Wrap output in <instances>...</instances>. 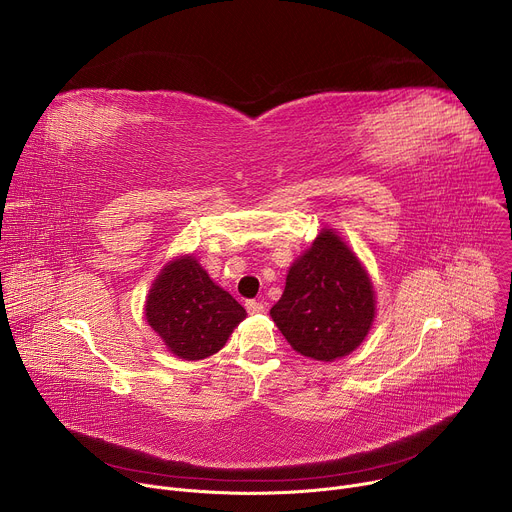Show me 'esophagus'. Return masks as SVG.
I'll return each instance as SVG.
<instances>
[{"mask_svg": "<svg viewBox=\"0 0 512 512\" xmlns=\"http://www.w3.org/2000/svg\"><path fill=\"white\" fill-rule=\"evenodd\" d=\"M245 306H247L249 314H263L265 312V306L261 302H255V300H249Z\"/></svg>", "mask_w": 512, "mask_h": 512, "instance_id": "34e87169", "label": "esophagus"}]
</instances>
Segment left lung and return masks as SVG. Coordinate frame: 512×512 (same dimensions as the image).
Returning <instances> with one entry per match:
<instances>
[{"mask_svg":"<svg viewBox=\"0 0 512 512\" xmlns=\"http://www.w3.org/2000/svg\"><path fill=\"white\" fill-rule=\"evenodd\" d=\"M271 318L302 356L332 362L356 350L373 328L377 300L369 271L334 229L291 263Z\"/></svg>","mask_w":512,"mask_h":512,"instance_id":"obj_1","label":"left lung"}]
</instances>
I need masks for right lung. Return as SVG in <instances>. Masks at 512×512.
<instances>
[{
	"label": "right lung",
	"instance_id": "1",
	"mask_svg": "<svg viewBox=\"0 0 512 512\" xmlns=\"http://www.w3.org/2000/svg\"><path fill=\"white\" fill-rule=\"evenodd\" d=\"M245 318V308L210 279L194 255L168 261L145 298V320L182 360L212 356Z\"/></svg>",
	"mask_w": 512,
	"mask_h": 512
}]
</instances>
